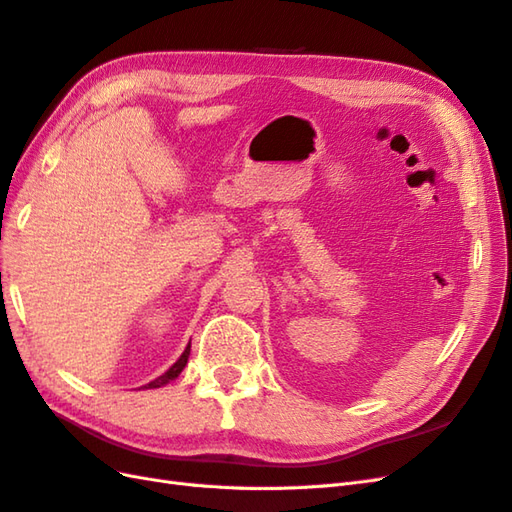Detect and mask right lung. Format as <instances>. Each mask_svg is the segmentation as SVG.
Segmentation results:
<instances>
[{
    "instance_id": "1",
    "label": "right lung",
    "mask_w": 512,
    "mask_h": 512,
    "mask_svg": "<svg viewBox=\"0 0 512 512\" xmlns=\"http://www.w3.org/2000/svg\"><path fill=\"white\" fill-rule=\"evenodd\" d=\"M188 356H190V344L188 346H185V350L181 352V356H179V359L173 363V365H170L166 371H164V374L162 376H158L156 380H151L149 384H145V386H141V389H160V386H164V384H168L170 380H175L179 374H181V371H183V367L185 365H188Z\"/></svg>"
}]
</instances>
